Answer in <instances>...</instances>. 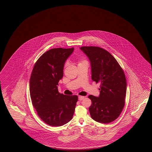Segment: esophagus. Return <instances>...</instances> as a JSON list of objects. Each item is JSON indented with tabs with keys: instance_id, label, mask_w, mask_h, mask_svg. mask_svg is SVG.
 <instances>
[{
	"instance_id": "obj_1",
	"label": "esophagus",
	"mask_w": 152,
	"mask_h": 152,
	"mask_svg": "<svg viewBox=\"0 0 152 152\" xmlns=\"http://www.w3.org/2000/svg\"><path fill=\"white\" fill-rule=\"evenodd\" d=\"M84 98H85V97L83 96H78V100H80V101H82L84 99Z\"/></svg>"
}]
</instances>
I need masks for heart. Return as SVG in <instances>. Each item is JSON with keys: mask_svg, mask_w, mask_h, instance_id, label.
Returning a JSON list of instances; mask_svg holds the SVG:
<instances>
[{"mask_svg": "<svg viewBox=\"0 0 152 152\" xmlns=\"http://www.w3.org/2000/svg\"><path fill=\"white\" fill-rule=\"evenodd\" d=\"M85 61H85V60H80V61H79V62H78V64H80V63H82L83 62H85ZM66 64H67L66 63H65V64H64V66H66Z\"/></svg>", "mask_w": 152, "mask_h": 152, "instance_id": "obj_1", "label": "heart"}]
</instances>
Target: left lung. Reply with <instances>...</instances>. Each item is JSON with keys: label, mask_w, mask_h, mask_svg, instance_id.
<instances>
[{"label": "left lung", "mask_w": 152, "mask_h": 152, "mask_svg": "<svg viewBox=\"0 0 152 152\" xmlns=\"http://www.w3.org/2000/svg\"><path fill=\"white\" fill-rule=\"evenodd\" d=\"M80 49L90 61L92 80L100 83L99 96H88L92 101L88 109L90 115L97 122L111 123L119 117L124 106V72L113 56L105 50L95 46H84Z\"/></svg>", "instance_id": "1"}]
</instances>
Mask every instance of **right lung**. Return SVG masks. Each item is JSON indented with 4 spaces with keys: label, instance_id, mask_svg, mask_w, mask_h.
Returning a JSON list of instances; mask_svg holds the SVG:
<instances>
[{
    "label": "right lung",
    "instance_id": "right-lung-1",
    "mask_svg": "<svg viewBox=\"0 0 152 152\" xmlns=\"http://www.w3.org/2000/svg\"><path fill=\"white\" fill-rule=\"evenodd\" d=\"M74 48H52L44 53L34 66L29 81L33 106L45 123L60 126L72 119L77 95H64L58 90L64 66Z\"/></svg>",
    "mask_w": 152,
    "mask_h": 152
}]
</instances>
